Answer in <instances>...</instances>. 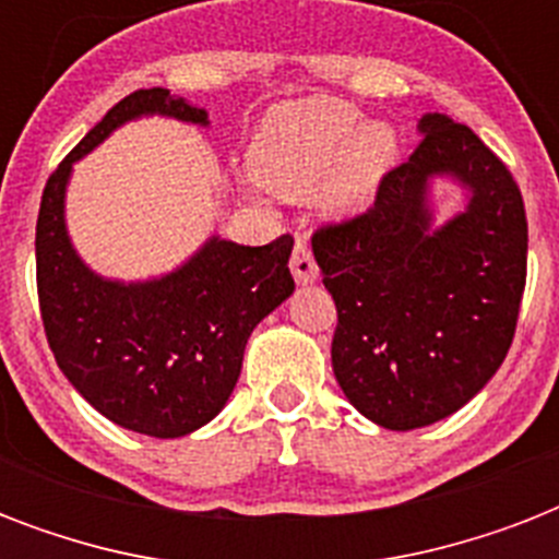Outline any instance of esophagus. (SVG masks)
<instances>
[{"instance_id":"1","label":"esophagus","mask_w":559,"mask_h":559,"mask_svg":"<svg viewBox=\"0 0 559 559\" xmlns=\"http://www.w3.org/2000/svg\"><path fill=\"white\" fill-rule=\"evenodd\" d=\"M289 270H293L298 284H313V281L319 278V266H316L313 252H310V246H307L305 237H296L293 258H289Z\"/></svg>"}]
</instances>
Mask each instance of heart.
<instances>
[{
	"label": "heart",
	"mask_w": 559,
	"mask_h": 559,
	"mask_svg": "<svg viewBox=\"0 0 559 559\" xmlns=\"http://www.w3.org/2000/svg\"><path fill=\"white\" fill-rule=\"evenodd\" d=\"M359 121L350 104L331 98L278 107L249 147L254 182L287 200H305L324 182V209L362 211L394 165L397 139L385 124Z\"/></svg>",
	"instance_id": "heart-1"
}]
</instances>
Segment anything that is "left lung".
<instances>
[{
	"label": "left lung",
	"instance_id": "obj_1",
	"mask_svg": "<svg viewBox=\"0 0 559 559\" xmlns=\"http://www.w3.org/2000/svg\"><path fill=\"white\" fill-rule=\"evenodd\" d=\"M420 144L382 177L373 205L313 231L336 305L331 359L345 397L385 429L459 412L508 357L528 272L520 186L467 124L432 112ZM450 173L468 209L429 229L428 179Z\"/></svg>",
	"mask_w": 559,
	"mask_h": 559
}]
</instances>
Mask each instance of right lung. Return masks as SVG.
Returning a JSON list of instances; mask_svg holds the SVG:
<instances>
[{
    "mask_svg": "<svg viewBox=\"0 0 559 559\" xmlns=\"http://www.w3.org/2000/svg\"><path fill=\"white\" fill-rule=\"evenodd\" d=\"M209 124L205 109L168 90L130 92L48 177L37 217V296L48 348L74 389L112 424L179 438L226 406L249 333L289 298L293 237L237 246L211 237L186 266L144 284L95 275L74 254L63 223L72 165L139 116Z\"/></svg>",
    "mask_w": 559,
    "mask_h": 559,
    "instance_id": "obj_1",
    "label": "right lung"
}]
</instances>
